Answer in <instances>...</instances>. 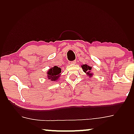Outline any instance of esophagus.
<instances>
[{
    "label": "esophagus",
    "instance_id": "obj_1",
    "mask_svg": "<svg viewBox=\"0 0 134 134\" xmlns=\"http://www.w3.org/2000/svg\"><path fill=\"white\" fill-rule=\"evenodd\" d=\"M76 63V60H74V61H72V62H69V64H75Z\"/></svg>",
    "mask_w": 134,
    "mask_h": 134
}]
</instances>
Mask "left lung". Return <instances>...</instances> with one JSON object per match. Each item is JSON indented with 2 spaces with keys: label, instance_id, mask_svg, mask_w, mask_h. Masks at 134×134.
I'll return each mask as SVG.
<instances>
[{
  "label": "left lung",
  "instance_id": "left-lung-1",
  "mask_svg": "<svg viewBox=\"0 0 134 134\" xmlns=\"http://www.w3.org/2000/svg\"><path fill=\"white\" fill-rule=\"evenodd\" d=\"M82 69H83V71H84V72L87 73V74H88L90 76H92L93 74L91 73V66H89L87 65H83L82 66Z\"/></svg>",
  "mask_w": 134,
  "mask_h": 134
}]
</instances>
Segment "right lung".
I'll list each match as a JSON object with an SVG mask.
<instances>
[{
	"label": "right lung",
	"mask_w": 134,
	"mask_h": 134,
	"mask_svg": "<svg viewBox=\"0 0 134 134\" xmlns=\"http://www.w3.org/2000/svg\"><path fill=\"white\" fill-rule=\"evenodd\" d=\"M62 69L60 68H58L57 66L52 68L49 69L47 72V78L50 79L51 81H55L59 78L60 73L62 72Z\"/></svg>",
	"instance_id": "obj_1"
}]
</instances>
